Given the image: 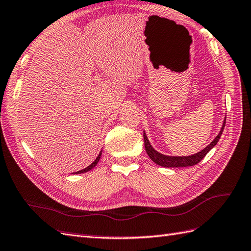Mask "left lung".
Masks as SVG:
<instances>
[{
  "label": "left lung",
  "mask_w": 251,
  "mask_h": 251,
  "mask_svg": "<svg viewBox=\"0 0 251 251\" xmlns=\"http://www.w3.org/2000/svg\"><path fill=\"white\" fill-rule=\"evenodd\" d=\"M226 126V120L224 121L223 127L218 133V136L215 138L213 141L209 143L205 149H203L201 152H198L197 154L190 155V156H167L164 154H160L159 152H157L156 150H154V148L151 145L149 139L145 135V131H143V138H144V147H145V151L149 155V157L152 159L155 164H157L158 166L165 167V168H180V167H190V166H195L197 164L204 158L205 155L211 151L215 145L217 144V142L219 141V139L221 137V133H223L224 129Z\"/></svg>",
  "instance_id": "1"
}]
</instances>
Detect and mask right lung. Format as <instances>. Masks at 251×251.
Returning a JSON list of instances; mask_svg holds the SVG:
<instances>
[{
    "instance_id": "add662e5",
    "label": "right lung",
    "mask_w": 251,
    "mask_h": 251,
    "mask_svg": "<svg viewBox=\"0 0 251 251\" xmlns=\"http://www.w3.org/2000/svg\"><path fill=\"white\" fill-rule=\"evenodd\" d=\"M100 156H101V152L99 153V155L97 156V158L92 162V164L89 166V167H86L85 169H83V170H80V171H78V172H74V174H80V173H84V172H87V171H90L91 169H93L94 168L97 164H98V161H99V159H100Z\"/></svg>"
}]
</instances>
